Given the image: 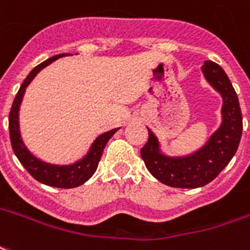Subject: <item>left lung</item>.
Wrapping results in <instances>:
<instances>
[{
    "label": "left lung",
    "mask_w": 250,
    "mask_h": 250,
    "mask_svg": "<svg viewBox=\"0 0 250 250\" xmlns=\"http://www.w3.org/2000/svg\"><path fill=\"white\" fill-rule=\"evenodd\" d=\"M204 78L222 96V122L203 146L191 154L170 157L162 153L160 141L149 130L147 143L141 157L150 173L162 184L174 188H199L215 179L238 149L242 134L240 101L223 69L206 61L202 66Z\"/></svg>",
    "instance_id": "8db88e82"
}]
</instances>
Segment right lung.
Segmentation results:
<instances>
[{"instance_id":"add662e5","label":"right lung","mask_w":250,"mask_h":250,"mask_svg":"<svg viewBox=\"0 0 250 250\" xmlns=\"http://www.w3.org/2000/svg\"><path fill=\"white\" fill-rule=\"evenodd\" d=\"M66 55H70V54H59V55L51 57L32 69V71L28 74L19 89L9 113L10 143H12V149L15 151L16 157L19 158L22 167L27 169L28 173L35 180H38L39 183H43L46 186L55 187V188H76V187L83 186V183H86L95 174L105 145L112 138L113 134L119 130V128H113V130H109L99 135L93 141L88 153L83 155L81 160H78L70 165H55V164L42 161L27 149V146L22 142L21 134H20V123H19V111H20L25 89L40 70H43L54 61L66 57Z\"/></svg>"}]
</instances>
